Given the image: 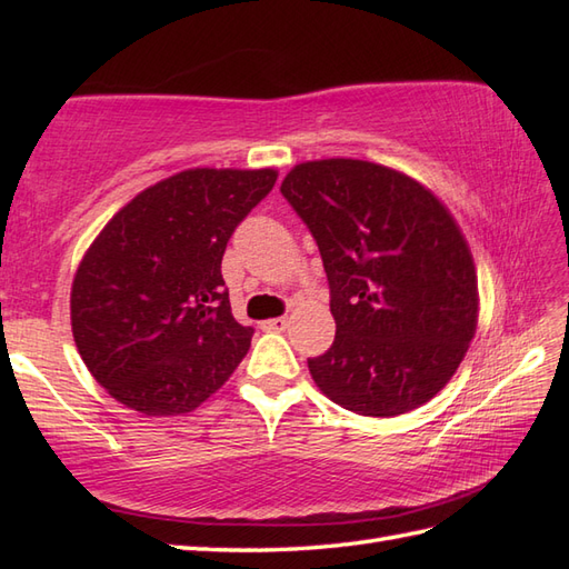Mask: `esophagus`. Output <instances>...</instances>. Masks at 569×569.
I'll use <instances>...</instances> for the list:
<instances>
[{
    "mask_svg": "<svg viewBox=\"0 0 569 569\" xmlns=\"http://www.w3.org/2000/svg\"><path fill=\"white\" fill-rule=\"evenodd\" d=\"M261 328L263 330H271V332H283L288 328V318L286 316L283 318H271V320H266Z\"/></svg>",
    "mask_w": 569,
    "mask_h": 569,
    "instance_id": "1",
    "label": "esophagus"
}]
</instances>
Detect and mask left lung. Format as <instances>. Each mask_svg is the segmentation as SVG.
Here are the masks:
<instances>
[{
	"mask_svg": "<svg viewBox=\"0 0 569 569\" xmlns=\"http://www.w3.org/2000/svg\"><path fill=\"white\" fill-rule=\"evenodd\" d=\"M310 229L337 325L308 359L320 391L359 416L408 413L438 393L477 330V273L430 190L386 166L308 161L281 183Z\"/></svg>",
	"mask_w": 569,
	"mask_h": 569,
	"instance_id": "1",
	"label": "left lung"
}]
</instances>
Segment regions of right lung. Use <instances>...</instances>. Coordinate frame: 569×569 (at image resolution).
Instances as JSON below:
<instances>
[{
  "label": "right lung",
  "instance_id": "obj_1",
  "mask_svg": "<svg viewBox=\"0 0 569 569\" xmlns=\"http://www.w3.org/2000/svg\"><path fill=\"white\" fill-rule=\"evenodd\" d=\"M276 171L192 168L124 204L72 281L78 352L112 398L143 416L196 410L249 352L229 306V237L269 196Z\"/></svg>",
  "mask_w": 569,
  "mask_h": 569
}]
</instances>
